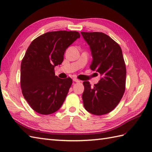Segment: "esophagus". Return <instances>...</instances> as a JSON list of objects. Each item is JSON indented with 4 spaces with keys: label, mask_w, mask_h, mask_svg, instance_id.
Listing matches in <instances>:
<instances>
[{
    "label": "esophagus",
    "mask_w": 152,
    "mask_h": 152,
    "mask_svg": "<svg viewBox=\"0 0 152 152\" xmlns=\"http://www.w3.org/2000/svg\"><path fill=\"white\" fill-rule=\"evenodd\" d=\"M73 81H74V82H76V83H80V80H78V79H76V78H74V79H73Z\"/></svg>",
    "instance_id": "esophagus-1"
}]
</instances>
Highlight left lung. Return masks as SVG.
<instances>
[{
    "label": "left lung",
    "mask_w": 152,
    "mask_h": 152,
    "mask_svg": "<svg viewBox=\"0 0 152 152\" xmlns=\"http://www.w3.org/2000/svg\"><path fill=\"white\" fill-rule=\"evenodd\" d=\"M81 34L91 52L90 69L101 76L93 87L89 82H83V106L92 114H108L119 104L125 92L126 68L122 50L117 42L104 33L81 32Z\"/></svg>",
    "instance_id": "8db88e82"
}]
</instances>
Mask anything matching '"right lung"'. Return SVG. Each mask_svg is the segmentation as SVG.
Masks as SVG:
<instances>
[{
    "label": "right lung",
    "mask_w": 152,
    "mask_h": 152,
    "mask_svg": "<svg viewBox=\"0 0 152 152\" xmlns=\"http://www.w3.org/2000/svg\"><path fill=\"white\" fill-rule=\"evenodd\" d=\"M80 37L78 32H48L32 42L21 64V88L35 112L53 114L65 100L72 85L70 78L61 79L54 68L62 63L68 47Z\"/></svg>",
    "instance_id": "right-lung-1"
}]
</instances>
